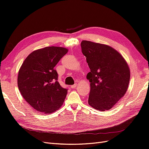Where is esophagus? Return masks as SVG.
Returning <instances> with one entry per match:
<instances>
[{
    "label": "esophagus",
    "instance_id": "1",
    "mask_svg": "<svg viewBox=\"0 0 149 149\" xmlns=\"http://www.w3.org/2000/svg\"><path fill=\"white\" fill-rule=\"evenodd\" d=\"M76 86H77V84H73V85L71 86V88H72V89H74V88H76Z\"/></svg>",
    "mask_w": 149,
    "mask_h": 149
}]
</instances>
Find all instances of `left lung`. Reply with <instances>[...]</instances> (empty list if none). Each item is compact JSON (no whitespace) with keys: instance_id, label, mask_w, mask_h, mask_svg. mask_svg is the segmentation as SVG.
Listing matches in <instances>:
<instances>
[{"instance_id":"left-lung-1","label":"left lung","mask_w":149,"mask_h":149,"mask_svg":"<svg viewBox=\"0 0 149 149\" xmlns=\"http://www.w3.org/2000/svg\"><path fill=\"white\" fill-rule=\"evenodd\" d=\"M81 47L91 70L86 76L91 87L88 104L100 111L109 110L127 91L129 66L118 51L107 45L83 40Z\"/></svg>"}]
</instances>
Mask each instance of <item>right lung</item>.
<instances>
[{
  "label": "right lung",
  "instance_id": "obj_1",
  "mask_svg": "<svg viewBox=\"0 0 149 149\" xmlns=\"http://www.w3.org/2000/svg\"><path fill=\"white\" fill-rule=\"evenodd\" d=\"M68 49L48 47L37 49L26 58L18 73L17 84L22 96L35 110L51 114L62 106L68 89L58 81L55 70Z\"/></svg>",
  "mask_w": 149,
  "mask_h": 149
}]
</instances>
